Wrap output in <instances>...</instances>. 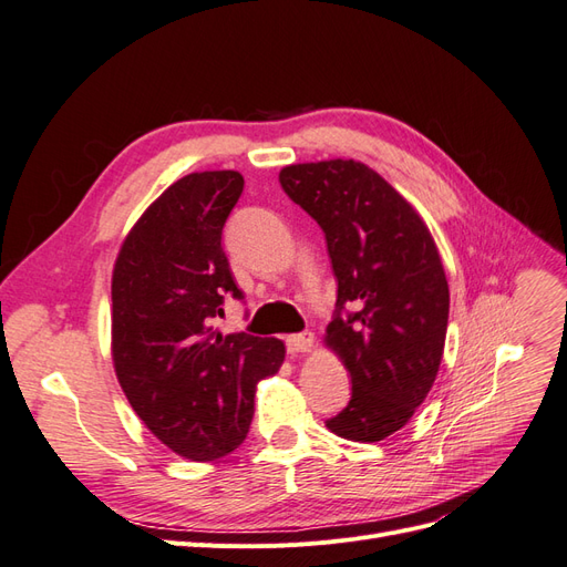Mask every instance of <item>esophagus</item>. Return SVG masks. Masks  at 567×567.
Here are the masks:
<instances>
[{"label":"esophagus","mask_w":567,"mask_h":567,"mask_svg":"<svg viewBox=\"0 0 567 567\" xmlns=\"http://www.w3.org/2000/svg\"><path fill=\"white\" fill-rule=\"evenodd\" d=\"M312 348H315V333H310V331L286 338L288 354H302V352H310Z\"/></svg>","instance_id":"1"}]
</instances>
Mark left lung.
<instances>
[{"label":"left lung","mask_w":567,"mask_h":567,"mask_svg":"<svg viewBox=\"0 0 567 567\" xmlns=\"http://www.w3.org/2000/svg\"><path fill=\"white\" fill-rule=\"evenodd\" d=\"M284 192L317 219L338 279L323 346L350 371L352 398L326 427L381 442L409 423L440 371L450 284L423 217L359 161L286 165ZM353 312L342 316L344 305Z\"/></svg>","instance_id":"obj_1"}]
</instances>
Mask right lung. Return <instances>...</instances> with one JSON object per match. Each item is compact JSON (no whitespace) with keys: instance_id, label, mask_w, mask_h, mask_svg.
I'll use <instances>...</instances> for the list:
<instances>
[{"instance_id":"obj_1","label":"right lung","mask_w":567,"mask_h":567,"mask_svg":"<svg viewBox=\"0 0 567 567\" xmlns=\"http://www.w3.org/2000/svg\"><path fill=\"white\" fill-rule=\"evenodd\" d=\"M241 192L236 169L177 179L134 221L113 265L117 383L148 431L192 461L227 456L246 440L255 388L286 357L279 338L213 326L227 293L241 298L221 250Z\"/></svg>"}]
</instances>
